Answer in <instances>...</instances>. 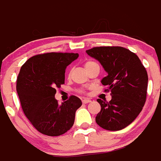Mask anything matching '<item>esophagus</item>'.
Listing matches in <instances>:
<instances>
[{
  "label": "esophagus",
  "mask_w": 161,
  "mask_h": 161,
  "mask_svg": "<svg viewBox=\"0 0 161 161\" xmlns=\"http://www.w3.org/2000/svg\"><path fill=\"white\" fill-rule=\"evenodd\" d=\"M82 102L83 103V104H87V103L91 102V101H90V99H88V98H83V99L82 100Z\"/></svg>",
  "instance_id": "34e87169"
}]
</instances>
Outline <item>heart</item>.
<instances>
[{
	"instance_id": "1",
	"label": "heart",
	"mask_w": 161,
	"mask_h": 161,
	"mask_svg": "<svg viewBox=\"0 0 161 161\" xmlns=\"http://www.w3.org/2000/svg\"><path fill=\"white\" fill-rule=\"evenodd\" d=\"M94 64H96V63H95L94 61H91V60H89V61L86 62L85 64H84V67H85V69H87V68H88L89 67H90V66H91V65ZM78 91H79V93H84V90H82V89L79 90H78Z\"/></svg>"
}]
</instances>
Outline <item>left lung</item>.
<instances>
[{
    "instance_id": "8db88e82",
    "label": "left lung",
    "mask_w": 161,
    "mask_h": 161,
    "mask_svg": "<svg viewBox=\"0 0 161 161\" xmlns=\"http://www.w3.org/2000/svg\"><path fill=\"white\" fill-rule=\"evenodd\" d=\"M86 53L101 63L108 73L101 83L111 92L109 102L97 99L101 112L96 123L108 130L125 128L137 118L146 101L148 75L138 56L120 46H100Z\"/></svg>"
}]
</instances>
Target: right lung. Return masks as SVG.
<instances>
[{
  "mask_svg": "<svg viewBox=\"0 0 161 161\" xmlns=\"http://www.w3.org/2000/svg\"><path fill=\"white\" fill-rule=\"evenodd\" d=\"M79 57L72 53H47L34 56L20 68L16 90L26 118L40 133L59 136L72 127L82 101L71 95L61 104L56 88L64 83L67 66Z\"/></svg>",
  "mask_w": 161,
  "mask_h": 161,
  "instance_id": "obj_1",
  "label": "right lung"
}]
</instances>
